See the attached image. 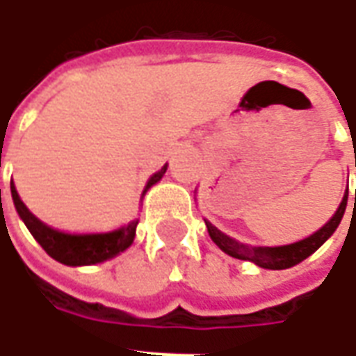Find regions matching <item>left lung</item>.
<instances>
[{
  "label": "left lung",
  "mask_w": 356,
  "mask_h": 356,
  "mask_svg": "<svg viewBox=\"0 0 356 356\" xmlns=\"http://www.w3.org/2000/svg\"><path fill=\"white\" fill-rule=\"evenodd\" d=\"M356 165V163H355ZM347 196H349V191L345 193L343 200L339 204V208L334 213V217L330 219L328 223L324 225L322 229L307 236V238L299 240V242H293V244H288V246H275V248H248L244 244H240L236 240H232L231 236H227L223 232L219 231L217 227L206 221V227H208V232L211 240L216 242L217 246L223 250L225 254L232 255L236 259H244V261H252L255 265H259L263 268H273V270H278V268H288L298 265L303 259H307L309 255L316 252L318 248L326 242V240L334 234V231L337 229V225L341 221V217L345 213V206H347ZM355 206H356V193H355Z\"/></svg>",
  "instance_id": "1"
}]
</instances>
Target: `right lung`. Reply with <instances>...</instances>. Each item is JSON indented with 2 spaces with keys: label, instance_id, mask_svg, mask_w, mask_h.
I'll return each instance as SVG.
<instances>
[{
  "label": "right lung",
  "instance_id": "right-lung-1",
  "mask_svg": "<svg viewBox=\"0 0 356 356\" xmlns=\"http://www.w3.org/2000/svg\"><path fill=\"white\" fill-rule=\"evenodd\" d=\"M168 170V165H163L162 170L156 171L152 177L148 179L145 193L152 185H156L163 173ZM13 202L15 208L19 211L20 219L24 221L28 231L32 232V236L38 240V244L51 255L53 259L65 263V265H95V263L106 261L110 257H114L120 252H124L131 246L133 238H135V231H137V219L127 223L122 229L110 232H88V234H74V232H63L53 229L49 225L40 221L38 217L24 206V202L20 200L19 193L11 186Z\"/></svg>",
  "mask_w": 356,
  "mask_h": 356
}]
</instances>
